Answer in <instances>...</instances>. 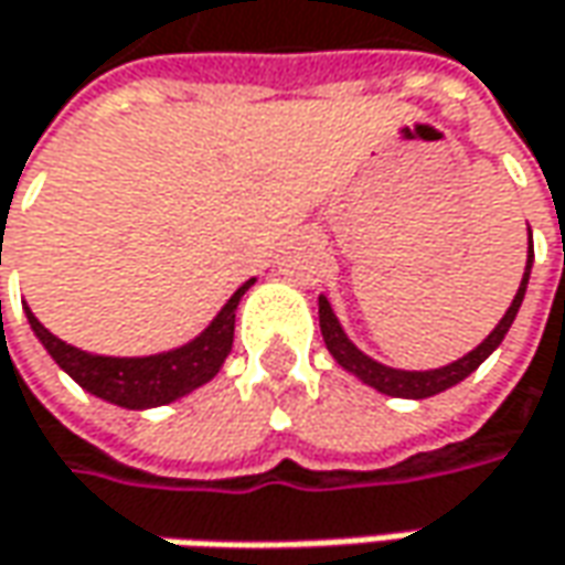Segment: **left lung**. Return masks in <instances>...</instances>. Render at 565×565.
<instances>
[{
    "instance_id": "1",
    "label": "left lung",
    "mask_w": 565,
    "mask_h": 565,
    "mask_svg": "<svg viewBox=\"0 0 565 565\" xmlns=\"http://www.w3.org/2000/svg\"><path fill=\"white\" fill-rule=\"evenodd\" d=\"M529 235H532V228H529ZM532 260H534V250H532V238H529V264H525V276H522V282H519V292H515V298H512L510 311L500 317V323L490 330V337L484 339L478 349H471L468 355H462L459 361H452V364H444V367H434V371H399V367H386V364H380V361L367 359L359 345L345 337L342 323L337 320L333 308H330V301H327L323 295L317 298L320 333H323V342H327L330 355H333V359H337L349 374H355L361 383L374 386V390L383 393V396H396V399H427V396H437V393H444V390H449V386L462 383L471 371H478V364L488 359L490 352L503 342V337L510 333L512 320H515V315H519L522 298H525V289H529Z\"/></svg>"
}]
</instances>
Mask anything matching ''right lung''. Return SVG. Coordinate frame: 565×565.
I'll return each instance as SVG.
<instances>
[{
  "instance_id": "obj_1",
  "label": "right lung",
  "mask_w": 565,
  "mask_h": 565,
  "mask_svg": "<svg viewBox=\"0 0 565 565\" xmlns=\"http://www.w3.org/2000/svg\"><path fill=\"white\" fill-rule=\"evenodd\" d=\"M250 286H254V279L235 289V295L220 308V315L210 320V327L201 337H194L179 349H169L160 355H143V359H113V355L81 352L75 345L53 337L33 317L31 308H24V315H28V323H31L36 339L43 342V349L53 355L55 364L75 380L77 386H84L97 399L141 412V408H157V405L182 399L191 390L204 386L206 380L220 374L223 361L232 352L235 308Z\"/></svg>"
}]
</instances>
